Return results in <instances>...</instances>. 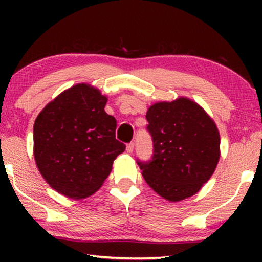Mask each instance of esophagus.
<instances>
[{"label":"esophagus","mask_w":262,"mask_h":262,"mask_svg":"<svg viewBox=\"0 0 262 262\" xmlns=\"http://www.w3.org/2000/svg\"><path fill=\"white\" fill-rule=\"evenodd\" d=\"M134 148H135V143L134 142L128 143V144L126 145V151L127 152H132V151H134Z\"/></svg>","instance_id":"34e87169"}]
</instances>
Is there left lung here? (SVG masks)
I'll use <instances>...</instances> for the list:
<instances>
[{
    "mask_svg": "<svg viewBox=\"0 0 262 262\" xmlns=\"http://www.w3.org/2000/svg\"><path fill=\"white\" fill-rule=\"evenodd\" d=\"M145 118L152 156L137 163L146 184L169 202L195 194L220 160V132L213 120L185 98L155 103Z\"/></svg>",
    "mask_w": 262,
    "mask_h": 262,
    "instance_id": "obj_1",
    "label": "left lung"
}]
</instances>
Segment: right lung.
<instances>
[{"instance_id":"right-lung-1","label":"right lung","mask_w":262,"mask_h":262,"mask_svg":"<svg viewBox=\"0 0 262 262\" xmlns=\"http://www.w3.org/2000/svg\"><path fill=\"white\" fill-rule=\"evenodd\" d=\"M106 96L76 84L39 113L33 127L38 169L57 192L80 199L101 187L125 144L116 138L117 120L105 112Z\"/></svg>"}]
</instances>
